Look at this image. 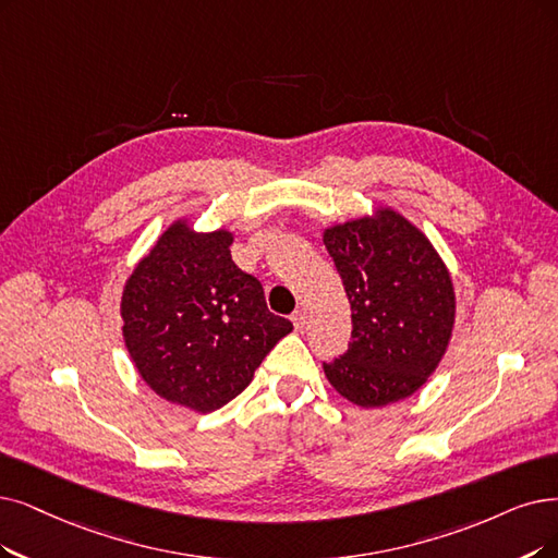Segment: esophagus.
<instances>
[{
  "label": "esophagus",
  "mask_w": 558,
  "mask_h": 558,
  "mask_svg": "<svg viewBox=\"0 0 558 558\" xmlns=\"http://www.w3.org/2000/svg\"><path fill=\"white\" fill-rule=\"evenodd\" d=\"M291 320H293L295 329L300 331V329H304V325H306V314H304V311H302V308H298V311H295V314L291 316Z\"/></svg>",
  "instance_id": "esophagus-1"
}]
</instances>
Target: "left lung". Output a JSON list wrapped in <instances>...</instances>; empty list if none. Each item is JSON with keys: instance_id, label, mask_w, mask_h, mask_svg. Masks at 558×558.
I'll list each match as a JSON object with an SVG mask.
<instances>
[{"instance_id": "obj_1", "label": "left lung", "mask_w": 558, "mask_h": 558, "mask_svg": "<svg viewBox=\"0 0 558 558\" xmlns=\"http://www.w3.org/2000/svg\"><path fill=\"white\" fill-rule=\"evenodd\" d=\"M352 308L348 350L325 362L343 398L383 408L414 393L437 368L456 320L447 265L428 238L385 208L325 231Z\"/></svg>"}]
</instances>
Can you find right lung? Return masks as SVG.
<instances>
[{"label":"right lung","instance_id":"right-lung-1","mask_svg":"<svg viewBox=\"0 0 558 558\" xmlns=\"http://www.w3.org/2000/svg\"><path fill=\"white\" fill-rule=\"evenodd\" d=\"M229 231L169 227L130 275L123 337L144 383L196 412L227 405L293 323L275 316L263 286L231 258Z\"/></svg>","mask_w":558,"mask_h":558}]
</instances>
